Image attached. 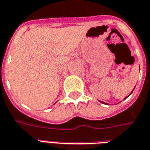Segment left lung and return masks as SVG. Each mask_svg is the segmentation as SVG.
<instances>
[{
    "label": "left lung",
    "instance_id": "left-lung-1",
    "mask_svg": "<svg viewBox=\"0 0 150 150\" xmlns=\"http://www.w3.org/2000/svg\"><path fill=\"white\" fill-rule=\"evenodd\" d=\"M134 88H135V87H134ZM134 89H133V91H134ZM133 91H132V92H131V94H132V92H133ZM131 94H130V95H131ZM130 95H129V96H130ZM128 96H127V97H128ZM127 97H126V98H127ZM100 102L102 103H103V104H105V105H109V104H107V103H104V102H102V101H100Z\"/></svg>",
    "mask_w": 150,
    "mask_h": 150
}]
</instances>
